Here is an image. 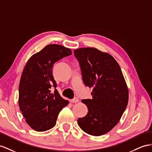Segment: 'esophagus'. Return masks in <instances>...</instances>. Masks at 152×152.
I'll list each match as a JSON object with an SVG mask.
<instances>
[{
    "label": "esophagus",
    "instance_id": "obj_1",
    "mask_svg": "<svg viewBox=\"0 0 152 152\" xmlns=\"http://www.w3.org/2000/svg\"><path fill=\"white\" fill-rule=\"evenodd\" d=\"M79 102V99H77V98H74L73 99H72V100H71V103H77V102Z\"/></svg>",
    "mask_w": 152,
    "mask_h": 152
}]
</instances>
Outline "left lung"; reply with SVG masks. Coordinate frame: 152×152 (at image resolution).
Instances as JSON below:
<instances>
[{
    "label": "left lung",
    "instance_id": "left-lung-1",
    "mask_svg": "<svg viewBox=\"0 0 152 152\" xmlns=\"http://www.w3.org/2000/svg\"><path fill=\"white\" fill-rule=\"evenodd\" d=\"M74 53L84 84L92 88V99L81 100L88 113L77 119V123L89 135L105 134L119 123L128 102V89L121 69L113 56L96 48H82Z\"/></svg>",
    "mask_w": 152,
    "mask_h": 152
}]
</instances>
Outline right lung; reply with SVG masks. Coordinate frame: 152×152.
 <instances>
[{
	"label": "right lung",
	"instance_id": "right-lung-1",
	"mask_svg": "<svg viewBox=\"0 0 152 152\" xmlns=\"http://www.w3.org/2000/svg\"><path fill=\"white\" fill-rule=\"evenodd\" d=\"M71 50L58 44L46 45L30 57L23 70L19 83L18 105L28 125L37 132L55 126L62 108L69 104L60 96L52 69L54 64L71 55Z\"/></svg>",
	"mask_w": 152,
	"mask_h": 152
}]
</instances>
